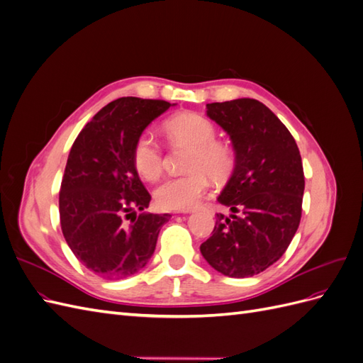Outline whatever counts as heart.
Masks as SVG:
<instances>
[{"instance_id": "b5f03b06", "label": "heart", "mask_w": 363, "mask_h": 363, "mask_svg": "<svg viewBox=\"0 0 363 363\" xmlns=\"http://www.w3.org/2000/svg\"><path fill=\"white\" fill-rule=\"evenodd\" d=\"M164 131L171 140L194 148L188 171L182 177H171L162 182L156 191V203L163 211H189L207 194L211 177L216 182L225 180L233 169L232 151L216 142L215 125L199 113H182L164 124ZM135 169L145 180H156L163 169V151L148 131L135 140L131 150Z\"/></svg>"}]
</instances>
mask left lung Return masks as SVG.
Here are the masks:
<instances>
[{
	"label": "left lung",
	"mask_w": 363,
	"mask_h": 363,
	"mask_svg": "<svg viewBox=\"0 0 363 363\" xmlns=\"http://www.w3.org/2000/svg\"><path fill=\"white\" fill-rule=\"evenodd\" d=\"M207 116L232 139L235 169L218 201L212 236L200 251L227 277L265 271L289 247L300 225L304 172L298 147L281 121L257 100L206 104Z\"/></svg>",
	"instance_id": "left-lung-1"
}]
</instances>
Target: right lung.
<instances>
[{
	"instance_id": "1",
	"label": "right lung",
	"mask_w": 363,
	"mask_h": 363,
	"mask_svg": "<svg viewBox=\"0 0 363 363\" xmlns=\"http://www.w3.org/2000/svg\"><path fill=\"white\" fill-rule=\"evenodd\" d=\"M174 106L124 96L108 103L74 140L59 194L65 240L96 276L121 280L144 268L169 213H140L151 195L131 160L135 140ZM135 218L128 225L130 214Z\"/></svg>"
}]
</instances>
